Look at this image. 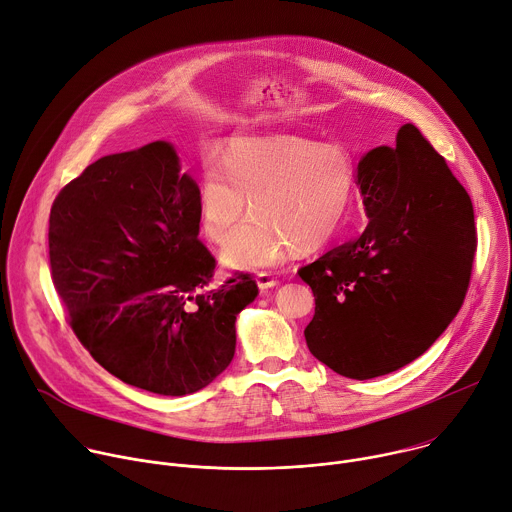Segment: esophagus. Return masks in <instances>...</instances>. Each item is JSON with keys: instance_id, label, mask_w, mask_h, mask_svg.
<instances>
[{"instance_id": "34e87169", "label": "esophagus", "mask_w": 512, "mask_h": 512, "mask_svg": "<svg viewBox=\"0 0 512 512\" xmlns=\"http://www.w3.org/2000/svg\"><path fill=\"white\" fill-rule=\"evenodd\" d=\"M256 282H258L260 291H268V289L278 287V280H276L270 272H260V274H256Z\"/></svg>"}]
</instances>
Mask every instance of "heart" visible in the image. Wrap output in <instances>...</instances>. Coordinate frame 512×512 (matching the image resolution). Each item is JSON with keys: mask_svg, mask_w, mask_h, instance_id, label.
<instances>
[{"mask_svg": "<svg viewBox=\"0 0 512 512\" xmlns=\"http://www.w3.org/2000/svg\"><path fill=\"white\" fill-rule=\"evenodd\" d=\"M199 183V219L213 244H225L253 201L257 215L223 250L232 268L258 270L285 258L291 246H325L348 217L356 166L339 144L297 134L238 136L221 150Z\"/></svg>", "mask_w": 512, "mask_h": 512, "instance_id": "heart-1", "label": "heart"}]
</instances>
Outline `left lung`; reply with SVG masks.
I'll return each mask as SVG.
<instances>
[{
  "label": "left lung",
  "mask_w": 512,
  "mask_h": 512,
  "mask_svg": "<svg viewBox=\"0 0 512 512\" xmlns=\"http://www.w3.org/2000/svg\"><path fill=\"white\" fill-rule=\"evenodd\" d=\"M366 230L299 270L315 297L309 352L346 378L399 370L458 315L476 252L474 207L413 124L356 166Z\"/></svg>",
  "instance_id": "obj_1"
}]
</instances>
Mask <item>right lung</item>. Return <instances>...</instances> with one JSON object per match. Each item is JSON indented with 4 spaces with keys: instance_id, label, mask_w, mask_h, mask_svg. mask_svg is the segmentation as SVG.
Listing matches in <instances>:
<instances>
[{
    "instance_id": "1",
    "label": "right lung",
    "mask_w": 512,
    "mask_h": 512,
    "mask_svg": "<svg viewBox=\"0 0 512 512\" xmlns=\"http://www.w3.org/2000/svg\"><path fill=\"white\" fill-rule=\"evenodd\" d=\"M199 221V185L164 140L89 164L50 209L52 280L73 331L109 374L162 396L230 366L236 317L258 297L250 274L211 285Z\"/></svg>"
}]
</instances>
